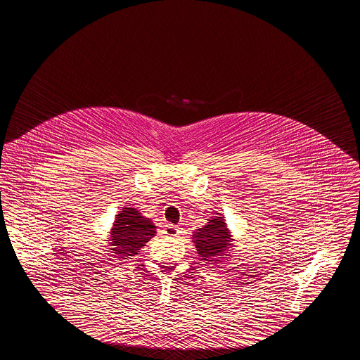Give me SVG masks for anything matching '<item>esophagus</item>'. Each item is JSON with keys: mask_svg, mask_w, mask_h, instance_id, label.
Instances as JSON below:
<instances>
[{"mask_svg": "<svg viewBox=\"0 0 360 360\" xmlns=\"http://www.w3.org/2000/svg\"><path fill=\"white\" fill-rule=\"evenodd\" d=\"M165 233L167 236H172V238H176L179 235V226L178 225H174V224H166L165 225Z\"/></svg>", "mask_w": 360, "mask_h": 360, "instance_id": "obj_1", "label": "esophagus"}]
</instances>
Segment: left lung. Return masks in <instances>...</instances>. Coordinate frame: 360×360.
I'll return each mask as SVG.
<instances>
[{
    "label": "left lung",
    "mask_w": 360,
    "mask_h": 360,
    "mask_svg": "<svg viewBox=\"0 0 360 360\" xmlns=\"http://www.w3.org/2000/svg\"><path fill=\"white\" fill-rule=\"evenodd\" d=\"M198 257L207 264H219L225 257H231L233 248V236L225 223V217L220 213L207 220V223L198 228L191 235Z\"/></svg>",
    "instance_id": "obj_1"
}]
</instances>
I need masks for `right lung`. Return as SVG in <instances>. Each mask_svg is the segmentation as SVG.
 I'll return each instance as SVG.
<instances>
[{
    "instance_id": "add662e5",
    "label": "right lung",
    "mask_w": 360,
    "mask_h": 360,
    "mask_svg": "<svg viewBox=\"0 0 360 360\" xmlns=\"http://www.w3.org/2000/svg\"><path fill=\"white\" fill-rule=\"evenodd\" d=\"M155 235L156 226L153 220L143 216L135 206H122L106 241L112 255L122 260L137 255Z\"/></svg>"
}]
</instances>
